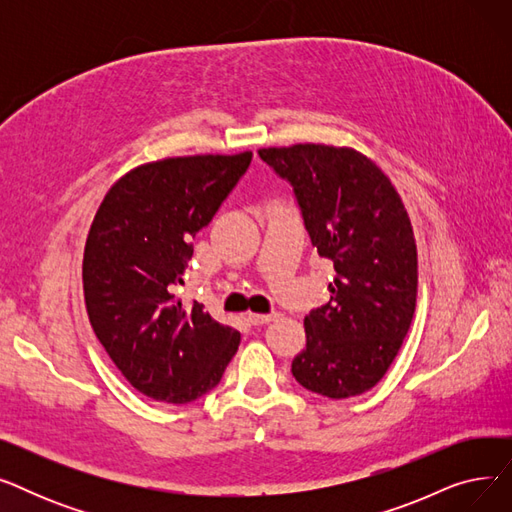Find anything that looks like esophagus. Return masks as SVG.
Instances as JSON below:
<instances>
[{"label":"esophagus","instance_id":"1","mask_svg":"<svg viewBox=\"0 0 512 512\" xmlns=\"http://www.w3.org/2000/svg\"><path fill=\"white\" fill-rule=\"evenodd\" d=\"M276 315H261V313H247V321L253 326H263V324H270Z\"/></svg>","mask_w":512,"mask_h":512}]
</instances>
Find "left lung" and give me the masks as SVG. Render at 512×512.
Segmentation results:
<instances>
[{"mask_svg": "<svg viewBox=\"0 0 512 512\" xmlns=\"http://www.w3.org/2000/svg\"><path fill=\"white\" fill-rule=\"evenodd\" d=\"M259 155L292 184L313 247L336 270L330 301L305 317L294 380L328 398L359 396L384 378L415 315L417 245L405 203L353 147L299 143Z\"/></svg>", "mask_w": 512, "mask_h": 512, "instance_id": "8db88e82", "label": "left lung"}]
</instances>
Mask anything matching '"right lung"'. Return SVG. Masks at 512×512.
Returning a JSON list of instances; mask_svg holds the SVG:
<instances>
[{
  "label": "right lung",
  "mask_w": 512,
  "mask_h": 512,
  "mask_svg": "<svg viewBox=\"0 0 512 512\" xmlns=\"http://www.w3.org/2000/svg\"><path fill=\"white\" fill-rule=\"evenodd\" d=\"M251 151L147 161L105 193L85 245L89 321L126 382L184 405L220 384L240 332L174 294L191 240L247 172Z\"/></svg>",
  "instance_id": "add662e5"
}]
</instances>
